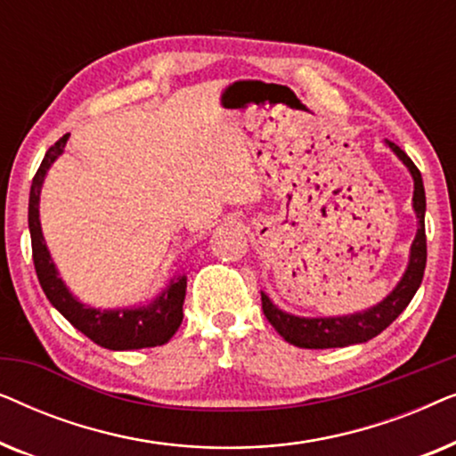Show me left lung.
<instances>
[{"label":"left lung","instance_id":"obj_1","mask_svg":"<svg viewBox=\"0 0 456 456\" xmlns=\"http://www.w3.org/2000/svg\"><path fill=\"white\" fill-rule=\"evenodd\" d=\"M392 151L403 159V164L409 167L415 180L413 192V208L419 220L413 247H411V261L407 272L401 280V284L384 298L382 303L376 305L373 309H367L363 314L345 315V317H317V320H305V317H295L284 314L278 307H273L270 298L261 292V309L267 317V322L276 328V332L282 336L286 342L298 348H336L359 345L376 338L379 332H384L398 315L403 314L404 307L415 297L419 289L423 272H426L428 259V245H426V191H423L421 172L411 161L407 153L395 142L388 141Z\"/></svg>","mask_w":456,"mask_h":456}]
</instances>
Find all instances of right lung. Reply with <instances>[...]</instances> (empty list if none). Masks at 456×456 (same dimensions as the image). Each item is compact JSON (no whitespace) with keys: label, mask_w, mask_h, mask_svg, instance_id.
Listing matches in <instances>:
<instances>
[{"label":"right lung","mask_w":456,"mask_h":456,"mask_svg":"<svg viewBox=\"0 0 456 456\" xmlns=\"http://www.w3.org/2000/svg\"><path fill=\"white\" fill-rule=\"evenodd\" d=\"M68 134L55 141L47 149L39 170H37L33 184H30L28 199V228H30V245H33V261L39 284L49 303L80 330L86 338L95 345L110 348V351H130V348H147L166 345L167 340L176 334L183 322V305L186 295V278L174 280L164 295L149 305L139 309H118V311H99L78 303L64 282L58 278L53 261L43 242L41 224H39V195L43 178L53 164L55 158L64 151Z\"/></svg>","instance_id":"obj_1"}]
</instances>
